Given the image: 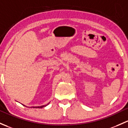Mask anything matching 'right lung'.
<instances>
[{
	"label": "right lung",
	"instance_id": "add662e5",
	"mask_svg": "<svg viewBox=\"0 0 128 128\" xmlns=\"http://www.w3.org/2000/svg\"><path fill=\"white\" fill-rule=\"evenodd\" d=\"M49 104V103H48ZM48 104H46V105H45V106H38V107H31V108H43V107H46V106H47V105Z\"/></svg>",
	"mask_w": 128,
	"mask_h": 128
}]
</instances>
